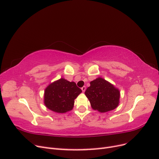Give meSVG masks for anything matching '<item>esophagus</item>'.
Segmentation results:
<instances>
[{
    "label": "esophagus",
    "mask_w": 159,
    "mask_h": 159,
    "mask_svg": "<svg viewBox=\"0 0 159 159\" xmlns=\"http://www.w3.org/2000/svg\"><path fill=\"white\" fill-rule=\"evenodd\" d=\"M85 89H86V88H85V86H84V87H82V88H81V90H82V91H83V92H85Z\"/></svg>",
    "instance_id": "34e87169"
}]
</instances>
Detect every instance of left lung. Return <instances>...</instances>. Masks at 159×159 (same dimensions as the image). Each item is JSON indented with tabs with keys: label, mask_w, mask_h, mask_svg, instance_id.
I'll return each mask as SVG.
<instances>
[{
	"label": "left lung",
	"mask_w": 159,
	"mask_h": 159,
	"mask_svg": "<svg viewBox=\"0 0 159 159\" xmlns=\"http://www.w3.org/2000/svg\"><path fill=\"white\" fill-rule=\"evenodd\" d=\"M85 95L89 101L91 108L100 113L112 111L119 104V89L102 78L91 81Z\"/></svg>",
	"instance_id": "obj_1"
}]
</instances>
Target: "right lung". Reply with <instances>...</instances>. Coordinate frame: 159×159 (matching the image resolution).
I'll return each mask as SVG.
<instances>
[{
	"label": "right lung",
	"instance_id": "right-lung-1",
	"mask_svg": "<svg viewBox=\"0 0 159 159\" xmlns=\"http://www.w3.org/2000/svg\"><path fill=\"white\" fill-rule=\"evenodd\" d=\"M81 89L74 81L60 78L47 86L44 91V103L52 111L64 113L72 110L74 100L81 93Z\"/></svg>",
	"mask_w": 159,
	"mask_h": 159
}]
</instances>
